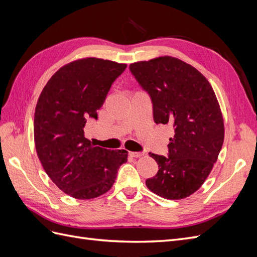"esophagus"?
<instances>
[{"label":"esophagus","instance_id":"esophagus-1","mask_svg":"<svg viewBox=\"0 0 257 257\" xmlns=\"http://www.w3.org/2000/svg\"><path fill=\"white\" fill-rule=\"evenodd\" d=\"M130 154L133 158H141V157H144L145 152H130Z\"/></svg>","mask_w":257,"mask_h":257}]
</instances>
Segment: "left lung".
Segmentation results:
<instances>
[{
  "label": "left lung",
  "instance_id": "left-lung-1",
  "mask_svg": "<svg viewBox=\"0 0 257 257\" xmlns=\"http://www.w3.org/2000/svg\"><path fill=\"white\" fill-rule=\"evenodd\" d=\"M130 71L151 98L154 122L174 127L168 157L149 153L159 172L146 185L163 198L188 197L205 182L224 142L214 91L196 68L172 57L137 62Z\"/></svg>",
  "mask_w": 257,
  "mask_h": 257
}]
</instances>
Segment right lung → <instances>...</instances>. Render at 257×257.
Listing matches in <instances>:
<instances>
[{
	"instance_id": "right-lung-1",
	"label": "right lung",
	"mask_w": 257,
	"mask_h": 257,
	"mask_svg": "<svg viewBox=\"0 0 257 257\" xmlns=\"http://www.w3.org/2000/svg\"><path fill=\"white\" fill-rule=\"evenodd\" d=\"M126 64L87 58L61 67L45 85L34 115L36 152L46 174L77 199L109 191L126 150L95 147L84 137L89 119L97 120L112 83Z\"/></svg>"
}]
</instances>
